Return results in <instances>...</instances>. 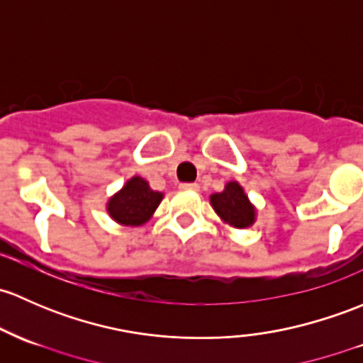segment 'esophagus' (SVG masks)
Instances as JSON below:
<instances>
[{"mask_svg":"<svg viewBox=\"0 0 363 363\" xmlns=\"http://www.w3.org/2000/svg\"><path fill=\"white\" fill-rule=\"evenodd\" d=\"M182 189H191V191H200V184L196 182H186V184H181Z\"/></svg>","mask_w":363,"mask_h":363,"instance_id":"34e87169","label":"esophagus"}]
</instances>
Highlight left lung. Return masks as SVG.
<instances>
[{
	"instance_id": "obj_1",
	"label": "left lung",
	"mask_w": 363,
	"mask_h": 363,
	"mask_svg": "<svg viewBox=\"0 0 363 363\" xmlns=\"http://www.w3.org/2000/svg\"><path fill=\"white\" fill-rule=\"evenodd\" d=\"M211 205L220 220L231 228L243 230L255 223V207L236 181L228 182L220 193L211 194Z\"/></svg>"
}]
</instances>
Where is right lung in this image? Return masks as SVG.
<instances>
[{
  "instance_id": "add662e5",
  "label": "right lung",
  "mask_w": 363,
  "mask_h": 363,
  "mask_svg": "<svg viewBox=\"0 0 363 363\" xmlns=\"http://www.w3.org/2000/svg\"><path fill=\"white\" fill-rule=\"evenodd\" d=\"M162 200L163 193L155 191L150 188V182L133 175L109 198L106 208L109 217L121 226H143L151 219Z\"/></svg>"
}]
</instances>
